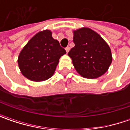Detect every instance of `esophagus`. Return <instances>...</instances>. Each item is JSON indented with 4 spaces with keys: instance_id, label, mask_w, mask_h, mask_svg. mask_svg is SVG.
<instances>
[{
    "instance_id": "1",
    "label": "esophagus",
    "mask_w": 130,
    "mask_h": 130,
    "mask_svg": "<svg viewBox=\"0 0 130 130\" xmlns=\"http://www.w3.org/2000/svg\"><path fill=\"white\" fill-rule=\"evenodd\" d=\"M69 50H70V47H69V46H68V47H66V51H67V53L69 52Z\"/></svg>"
}]
</instances>
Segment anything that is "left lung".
Listing matches in <instances>:
<instances>
[{"label": "left lung", "mask_w": 130, "mask_h": 130, "mask_svg": "<svg viewBox=\"0 0 130 130\" xmlns=\"http://www.w3.org/2000/svg\"><path fill=\"white\" fill-rule=\"evenodd\" d=\"M74 47L68 53L83 77L95 79L106 72L112 61L111 49L98 33L89 28L74 32Z\"/></svg>", "instance_id": "left-lung-1"}]
</instances>
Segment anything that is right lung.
Segmentation results:
<instances>
[{
  "instance_id": "1",
  "label": "right lung",
  "mask_w": 130,
  "mask_h": 130,
  "mask_svg": "<svg viewBox=\"0 0 130 130\" xmlns=\"http://www.w3.org/2000/svg\"><path fill=\"white\" fill-rule=\"evenodd\" d=\"M50 30L36 34L20 53L18 63L22 74L30 80L44 81L53 74L59 58L66 53Z\"/></svg>"
}]
</instances>
